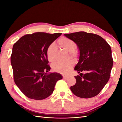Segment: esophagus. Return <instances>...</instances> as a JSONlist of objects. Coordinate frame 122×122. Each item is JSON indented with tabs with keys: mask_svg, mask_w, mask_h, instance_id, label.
<instances>
[{
	"mask_svg": "<svg viewBox=\"0 0 122 122\" xmlns=\"http://www.w3.org/2000/svg\"><path fill=\"white\" fill-rule=\"evenodd\" d=\"M63 78H67L68 77V76H63Z\"/></svg>",
	"mask_w": 122,
	"mask_h": 122,
	"instance_id": "34e87169",
	"label": "esophagus"
}]
</instances>
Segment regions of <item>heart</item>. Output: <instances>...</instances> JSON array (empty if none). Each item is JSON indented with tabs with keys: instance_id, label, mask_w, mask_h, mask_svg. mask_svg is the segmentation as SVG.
<instances>
[{
	"instance_id": "obj_1",
	"label": "heart",
	"mask_w": 122,
	"mask_h": 122,
	"mask_svg": "<svg viewBox=\"0 0 122 122\" xmlns=\"http://www.w3.org/2000/svg\"><path fill=\"white\" fill-rule=\"evenodd\" d=\"M59 46L65 49L66 51L69 52L70 56L72 57H75L77 54L75 51L76 48V44L73 40L67 38H61L58 40ZM56 51V47L55 44L52 43L47 47L46 54L48 60L53 62L55 60V53ZM73 66V61H68L66 62H55L52 65V69L54 71L57 73L66 74L68 73Z\"/></svg>"
}]
</instances>
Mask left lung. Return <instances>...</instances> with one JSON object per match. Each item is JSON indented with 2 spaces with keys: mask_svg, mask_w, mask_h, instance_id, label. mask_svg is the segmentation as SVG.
Returning <instances> with one entry per match:
<instances>
[{
  "mask_svg": "<svg viewBox=\"0 0 122 122\" xmlns=\"http://www.w3.org/2000/svg\"><path fill=\"white\" fill-rule=\"evenodd\" d=\"M64 36L75 42L80 52L78 62L74 68L80 74L75 76L76 82L71 86V91L83 98L97 95L110 78L113 65L110 46L95 34L78 32ZM82 71L86 73L82 74Z\"/></svg>",
  "mask_w": 122,
  "mask_h": 122,
  "instance_id": "1",
  "label": "left lung"
}]
</instances>
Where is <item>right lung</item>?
I'll use <instances>...</instances> for the list:
<instances>
[{"mask_svg":"<svg viewBox=\"0 0 122 122\" xmlns=\"http://www.w3.org/2000/svg\"><path fill=\"white\" fill-rule=\"evenodd\" d=\"M62 33L36 32L22 36L14 44L11 56L14 82L27 97L46 98L53 93L56 82L62 78L57 73H48L47 47Z\"/></svg>","mask_w":122,"mask_h":122,"instance_id":"right-lung-1","label":"right lung"}]
</instances>
